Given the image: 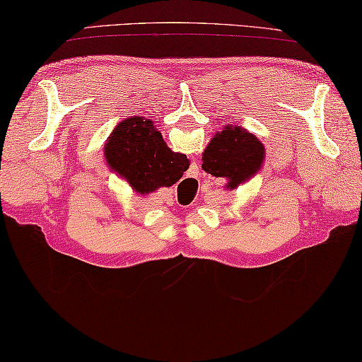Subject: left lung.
<instances>
[{"instance_id":"1","label":"left lung","mask_w":362,"mask_h":362,"mask_svg":"<svg viewBox=\"0 0 362 362\" xmlns=\"http://www.w3.org/2000/svg\"><path fill=\"white\" fill-rule=\"evenodd\" d=\"M266 150L255 134L242 125H225L214 134L202 153V170L223 177L225 189L233 191L258 175L264 163Z\"/></svg>"}]
</instances>
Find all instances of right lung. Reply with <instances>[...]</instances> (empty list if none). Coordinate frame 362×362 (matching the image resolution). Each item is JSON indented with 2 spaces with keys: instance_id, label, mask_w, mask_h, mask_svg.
Instances as JSON below:
<instances>
[{
  "instance_id": "right-lung-1",
  "label": "right lung",
  "mask_w": 362,
  "mask_h": 362,
  "mask_svg": "<svg viewBox=\"0 0 362 362\" xmlns=\"http://www.w3.org/2000/svg\"><path fill=\"white\" fill-rule=\"evenodd\" d=\"M104 158L111 171L142 196L173 186L189 168L186 155L173 151L153 122L139 116L114 127L104 145Z\"/></svg>"
}]
</instances>
